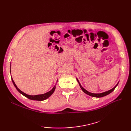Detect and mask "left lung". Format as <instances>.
<instances>
[{
	"label": "left lung",
	"mask_w": 131,
	"mask_h": 131,
	"mask_svg": "<svg viewBox=\"0 0 131 131\" xmlns=\"http://www.w3.org/2000/svg\"><path fill=\"white\" fill-rule=\"evenodd\" d=\"M77 81H78V83H79V85H80V88L81 89V90H82L83 92H84V93H85L86 94L89 95V96H92V97H97V98H100V97H104V96H106V95H108V94H110L111 92H112L113 91L115 90V89L116 88V87L117 86V85H118V82L117 84L116 85V86H115L114 88H113L112 89H111V90H109V91H106V92H103V93H91V92H89V91H88L87 90H86L85 89L83 88L81 86V84H80V83L79 82V80H78V79H77Z\"/></svg>",
	"instance_id": "8db88e82"
}]
</instances>
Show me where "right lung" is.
<instances>
[{"label": "right lung", "instance_id": "add662e5", "mask_svg": "<svg viewBox=\"0 0 131 131\" xmlns=\"http://www.w3.org/2000/svg\"><path fill=\"white\" fill-rule=\"evenodd\" d=\"M10 73H11V65H10ZM11 80H12V81H13V84L14 85L15 87L16 88V89H17V90L18 91V92L20 93L21 94H22V95H23V96H25L26 97H27V98L29 99V100H34V101H43V100H46L47 98H48L50 96H51V95H52L53 94V93L54 92V91L55 90V89H56V85H55V86L53 87V88H52V89L51 90V91H49L48 92H46L44 94H38V95H28L27 94L24 92H23L22 91H21L20 90H19L17 87L16 86V85L15 84V82L13 80V79L11 77ZM58 80H57V82Z\"/></svg>", "mask_w": 131, "mask_h": 131}]
</instances>
